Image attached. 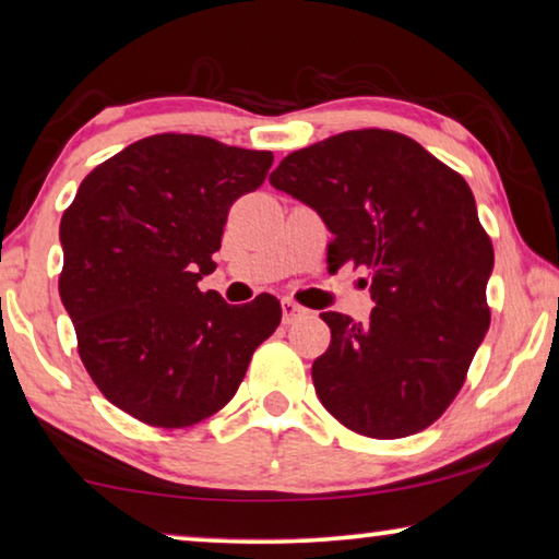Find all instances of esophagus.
Returning a JSON list of instances; mask_svg holds the SVG:
<instances>
[{
	"label": "esophagus",
	"instance_id": "esophagus-1",
	"mask_svg": "<svg viewBox=\"0 0 559 559\" xmlns=\"http://www.w3.org/2000/svg\"><path fill=\"white\" fill-rule=\"evenodd\" d=\"M302 318H307L305 307H299L293 299H282V322L285 325H293V322H299Z\"/></svg>",
	"mask_w": 559,
	"mask_h": 559
}]
</instances>
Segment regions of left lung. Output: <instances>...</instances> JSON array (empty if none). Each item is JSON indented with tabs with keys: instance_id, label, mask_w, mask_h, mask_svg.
Here are the masks:
<instances>
[{
	"instance_id": "left-lung-1",
	"label": "left lung",
	"mask_w": 559,
	"mask_h": 559,
	"mask_svg": "<svg viewBox=\"0 0 559 559\" xmlns=\"http://www.w3.org/2000/svg\"><path fill=\"white\" fill-rule=\"evenodd\" d=\"M322 216L330 270L370 272L368 325L322 312L330 347L318 399L370 439L424 431L451 406L489 330L495 247L464 176L395 131L337 133L289 153L270 176Z\"/></svg>"
}]
</instances>
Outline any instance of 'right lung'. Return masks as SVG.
Segmentation results:
<instances>
[{
  "instance_id": "right-lung-1",
  "label": "right lung",
  "mask_w": 559,
  "mask_h": 559,
  "mask_svg": "<svg viewBox=\"0 0 559 559\" xmlns=\"http://www.w3.org/2000/svg\"><path fill=\"white\" fill-rule=\"evenodd\" d=\"M274 156L206 135L135 141L85 176L60 222V297L78 353L112 406L158 428L214 416L282 320L272 295L201 293L234 201Z\"/></svg>"
}]
</instances>
